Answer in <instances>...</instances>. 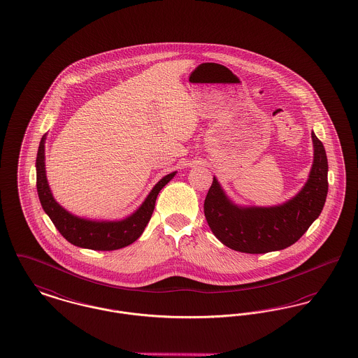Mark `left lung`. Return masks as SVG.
Here are the masks:
<instances>
[{
    "mask_svg": "<svg viewBox=\"0 0 358 358\" xmlns=\"http://www.w3.org/2000/svg\"><path fill=\"white\" fill-rule=\"evenodd\" d=\"M314 161L304 187L288 201L272 206H239L213 177L204 201V213L213 235L232 250L249 254L277 252L297 242L319 217L326 203L327 155L311 134Z\"/></svg>",
    "mask_w": 358,
    "mask_h": 358,
    "instance_id": "8db88e82",
    "label": "left lung"
}]
</instances>
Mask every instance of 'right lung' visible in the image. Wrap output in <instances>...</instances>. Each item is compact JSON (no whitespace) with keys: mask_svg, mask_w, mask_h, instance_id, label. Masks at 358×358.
<instances>
[{"mask_svg":"<svg viewBox=\"0 0 358 358\" xmlns=\"http://www.w3.org/2000/svg\"><path fill=\"white\" fill-rule=\"evenodd\" d=\"M44 143L45 135H43L36 157V188L41 204L44 212L48 215V217L57 227V230L64 235V238H66L71 245L83 249L110 252L134 243L143 234L150 222L158 193L177 173L173 171L162 177L148 193V197L141 204V207L124 219H86L64 210V207L54 199L45 176Z\"/></svg>","mask_w":358,"mask_h":358,"instance_id":"obj_1","label":"right lung"}]
</instances>
